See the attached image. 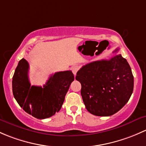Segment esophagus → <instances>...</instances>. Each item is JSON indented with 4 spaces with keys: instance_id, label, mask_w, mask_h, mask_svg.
<instances>
[{
    "instance_id": "esophagus-1",
    "label": "esophagus",
    "mask_w": 146,
    "mask_h": 146,
    "mask_svg": "<svg viewBox=\"0 0 146 146\" xmlns=\"http://www.w3.org/2000/svg\"><path fill=\"white\" fill-rule=\"evenodd\" d=\"M79 70V68L77 65H74L72 67V72L74 75L76 74V73H77L78 70Z\"/></svg>"
}]
</instances>
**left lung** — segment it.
Wrapping results in <instances>:
<instances>
[{"label":"left lung","instance_id":"obj_1","mask_svg":"<svg viewBox=\"0 0 146 146\" xmlns=\"http://www.w3.org/2000/svg\"><path fill=\"white\" fill-rule=\"evenodd\" d=\"M76 79L82 84L86 108L96 116H111L117 112L133 93L131 69L121 54L84 65L76 73Z\"/></svg>","mask_w":146,"mask_h":146}]
</instances>
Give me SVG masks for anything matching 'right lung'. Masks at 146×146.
<instances>
[{
  "instance_id": "obj_1",
  "label": "right lung",
  "mask_w": 146,
  "mask_h": 146,
  "mask_svg": "<svg viewBox=\"0 0 146 146\" xmlns=\"http://www.w3.org/2000/svg\"><path fill=\"white\" fill-rule=\"evenodd\" d=\"M29 63L22 58L13 77V93L24 110L37 119L50 117L59 112L70 86L74 79L72 71L51 75L43 86H31L28 77Z\"/></svg>"
}]
</instances>
